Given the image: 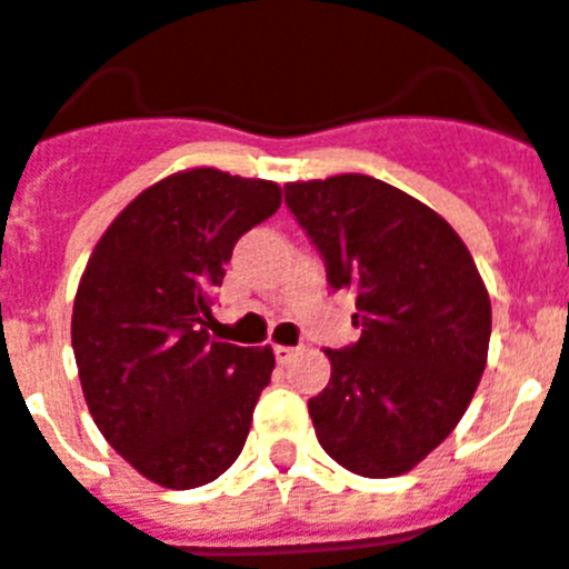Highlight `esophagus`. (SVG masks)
<instances>
[{"mask_svg":"<svg viewBox=\"0 0 569 569\" xmlns=\"http://www.w3.org/2000/svg\"><path fill=\"white\" fill-rule=\"evenodd\" d=\"M272 352H276V361H279V363H288L290 358L297 356V349L284 347V343H276V347H272Z\"/></svg>","mask_w":569,"mask_h":569,"instance_id":"34e87169","label":"esophagus"}]
</instances>
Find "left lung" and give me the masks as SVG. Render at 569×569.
Listing matches in <instances>:
<instances>
[{
    "mask_svg": "<svg viewBox=\"0 0 569 569\" xmlns=\"http://www.w3.org/2000/svg\"><path fill=\"white\" fill-rule=\"evenodd\" d=\"M284 202L356 297L358 343L326 349L331 379L308 399L320 447L367 479H393L465 417L488 363L490 297L458 231L388 181L343 172L290 181Z\"/></svg>",
    "mask_w": 569,
    "mask_h": 569,
    "instance_id": "8db88e82",
    "label": "left lung"
}]
</instances>
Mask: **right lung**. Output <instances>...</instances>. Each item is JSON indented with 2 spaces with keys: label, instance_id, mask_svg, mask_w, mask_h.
<instances>
[{
  "label": "right lung",
  "instance_id": "obj_1",
  "mask_svg": "<svg viewBox=\"0 0 569 569\" xmlns=\"http://www.w3.org/2000/svg\"><path fill=\"white\" fill-rule=\"evenodd\" d=\"M276 181L217 167L172 172L104 229L72 302V352L90 417L143 479H220L270 385V347L208 335L213 290L240 234L279 211Z\"/></svg>",
  "mask_w": 569,
  "mask_h": 569
}]
</instances>
